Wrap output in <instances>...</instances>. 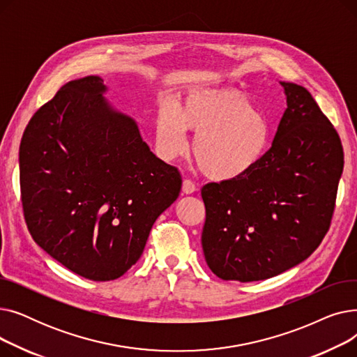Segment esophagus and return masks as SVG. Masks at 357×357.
<instances>
[{
    "mask_svg": "<svg viewBox=\"0 0 357 357\" xmlns=\"http://www.w3.org/2000/svg\"><path fill=\"white\" fill-rule=\"evenodd\" d=\"M197 191V186L190 179H183V183H182V192L183 194H194Z\"/></svg>",
    "mask_w": 357,
    "mask_h": 357,
    "instance_id": "obj_1",
    "label": "esophagus"
}]
</instances>
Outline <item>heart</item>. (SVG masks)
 Wrapping results in <instances>:
<instances>
[{
    "label": "heart",
    "instance_id": "obj_1",
    "mask_svg": "<svg viewBox=\"0 0 357 357\" xmlns=\"http://www.w3.org/2000/svg\"><path fill=\"white\" fill-rule=\"evenodd\" d=\"M185 130L195 135L192 153L202 174L213 181H231L249 174L271 143L272 127L264 112L233 88L190 92L182 105H162L156 119V146L165 160L188 149Z\"/></svg>",
    "mask_w": 357,
    "mask_h": 357
}]
</instances>
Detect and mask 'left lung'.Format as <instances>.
Wrapping results in <instances>:
<instances>
[{
  "mask_svg": "<svg viewBox=\"0 0 357 357\" xmlns=\"http://www.w3.org/2000/svg\"><path fill=\"white\" fill-rule=\"evenodd\" d=\"M279 84L287 109L271 149L249 174L201 190L204 256L224 280H264L299 265L331 222L344 165L340 137L304 86Z\"/></svg>",
  "mask_w": 357,
  "mask_h": 357,
  "instance_id": "obj_1",
  "label": "left lung"
}]
</instances>
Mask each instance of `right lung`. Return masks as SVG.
I'll list each match as a JSON object with an SVG mask.
<instances>
[{"instance_id": "right-lung-1", "label": "right lung", "mask_w": 357, "mask_h": 357, "mask_svg": "<svg viewBox=\"0 0 357 357\" xmlns=\"http://www.w3.org/2000/svg\"><path fill=\"white\" fill-rule=\"evenodd\" d=\"M100 77L65 84L36 111L20 144V188L33 240L91 280L124 275L182 179L112 107Z\"/></svg>"}]
</instances>
